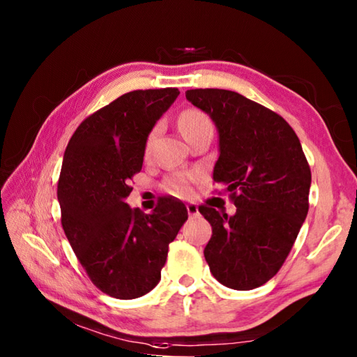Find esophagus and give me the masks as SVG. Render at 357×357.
Listing matches in <instances>:
<instances>
[{
	"label": "esophagus",
	"mask_w": 357,
	"mask_h": 357,
	"mask_svg": "<svg viewBox=\"0 0 357 357\" xmlns=\"http://www.w3.org/2000/svg\"><path fill=\"white\" fill-rule=\"evenodd\" d=\"M187 213H189V217H197L198 214H200V213H198V206L195 203L187 204Z\"/></svg>",
	"instance_id": "34e87169"
}]
</instances>
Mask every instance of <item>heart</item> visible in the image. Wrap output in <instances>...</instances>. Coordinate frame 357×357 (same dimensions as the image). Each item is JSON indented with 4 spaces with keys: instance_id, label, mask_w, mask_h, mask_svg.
Here are the masks:
<instances>
[{
    "instance_id": "heart-1",
    "label": "heart",
    "mask_w": 357,
    "mask_h": 357,
    "mask_svg": "<svg viewBox=\"0 0 357 357\" xmlns=\"http://www.w3.org/2000/svg\"><path fill=\"white\" fill-rule=\"evenodd\" d=\"M178 126H179L181 134H183L184 138L190 137L192 134H195V132L202 130L204 128H213V124H211V121H209L206 114H204L200 110H195V108H189V110L181 113L179 119H178ZM154 137H155V130L149 135L146 148L151 146V143H153ZM172 190L174 193H178V195H187V193H189V190H190L189 178L174 179L172 183Z\"/></svg>"
}]
</instances>
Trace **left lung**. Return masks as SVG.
I'll list each match as a JSON object with an SVG mask.
<instances>
[{
	"label": "left lung",
	"mask_w": 357,
	"mask_h": 357,
	"mask_svg": "<svg viewBox=\"0 0 357 357\" xmlns=\"http://www.w3.org/2000/svg\"><path fill=\"white\" fill-rule=\"evenodd\" d=\"M219 132L214 183L227 185L234 215L202 204L213 236L204 258L233 289H253L279 273L309 213L312 173L298 135L275 112L228 89H189Z\"/></svg>",
	"instance_id": "1"
}]
</instances>
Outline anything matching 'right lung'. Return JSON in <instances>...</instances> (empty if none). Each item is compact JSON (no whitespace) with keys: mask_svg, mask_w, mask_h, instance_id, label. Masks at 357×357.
Segmentation results:
<instances>
[{"mask_svg":"<svg viewBox=\"0 0 357 357\" xmlns=\"http://www.w3.org/2000/svg\"><path fill=\"white\" fill-rule=\"evenodd\" d=\"M178 96V88L123 94L84 119L64 151L63 229L89 279L112 298H140L159 283L168 245L189 217L173 197H160L151 214L124 202L149 132Z\"/></svg>","mask_w":357,"mask_h":357,"instance_id":"1","label":"right lung"}]
</instances>
